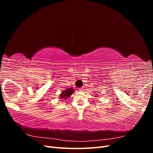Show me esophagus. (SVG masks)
I'll return each instance as SVG.
<instances>
[{"instance_id":"34e87169","label":"esophagus","mask_w":153,"mask_h":153,"mask_svg":"<svg viewBox=\"0 0 153 153\" xmlns=\"http://www.w3.org/2000/svg\"><path fill=\"white\" fill-rule=\"evenodd\" d=\"M84 89H83V88H80V89H79V91H84Z\"/></svg>"}]
</instances>
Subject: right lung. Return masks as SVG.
<instances>
[{
	"mask_svg": "<svg viewBox=\"0 0 153 153\" xmlns=\"http://www.w3.org/2000/svg\"><path fill=\"white\" fill-rule=\"evenodd\" d=\"M74 89H73L72 87H69L66 90H64L62 92V93L60 94V99H67L73 94L74 92Z\"/></svg>",
	"mask_w": 153,
	"mask_h": 153,
	"instance_id": "add662e5",
	"label": "right lung"
}]
</instances>
